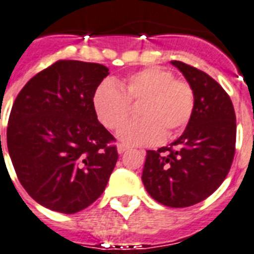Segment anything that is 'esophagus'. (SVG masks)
<instances>
[{
  "mask_svg": "<svg viewBox=\"0 0 254 254\" xmlns=\"http://www.w3.org/2000/svg\"><path fill=\"white\" fill-rule=\"evenodd\" d=\"M129 148H130L129 146L124 145V143H120V145L117 146V151H119V154H124V152H127Z\"/></svg>",
  "mask_w": 254,
  "mask_h": 254,
  "instance_id": "esophagus-1",
  "label": "esophagus"
}]
</instances>
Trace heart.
<instances>
[{"mask_svg": "<svg viewBox=\"0 0 254 254\" xmlns=\"http://www.w3.org/2000/svg\"><path fill=\"white\" fill-rule=\"evenodd\" d=\"M139 120L124 124L117 138L127 145H151L170 138L189 123L194 109V92L187 80L175 79L170 70L147 67L131 74L117 86L103 82L92 104L99 121L116 129L130 113V103H139Z\"/></svg>", "mask_w": 254, "mask_h": 254, "instance_id": "obj_1", "label": "heart"}]
</instances>
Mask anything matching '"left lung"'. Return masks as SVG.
<instances>
[{"mask_svg":"<svg viewBox=\"0 0 254 254\" xmlns=\"http://www.w3.org/2000/svg\"><path fill=\"white\" fill-rule=\"evenodd\" d=\"M194 92L187 129L170 147L147 150L142 181L152 198L168 207L206 199L230 172L236 143V116L230 96L215 79L181 61H171Z\"/></svg>","mask_w":254,"mask_h":254,"instance_id":"1","label":"left lung"}]
</instances>
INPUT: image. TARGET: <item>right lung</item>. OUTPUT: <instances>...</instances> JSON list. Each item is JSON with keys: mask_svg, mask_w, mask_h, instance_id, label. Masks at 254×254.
Segmentation results:
<instances>
[{"mask_svg": "<svg viewBox=\"0 0 254 254\" xmlns=\"http://www.w3.org/2000/svg\"><path fill=\"white\" fill-rule=\"evenodd\" d=\"M108 74L100 64L60 60L16 96L6 133L9 155L22 187L47 209L78 213L106 189L119 154L92 98Z\"/></svg>", "mask_w": 254, "mask_h": 254, "instance_id": "1", "label": "right lung"}]
</instances>
